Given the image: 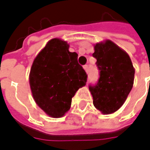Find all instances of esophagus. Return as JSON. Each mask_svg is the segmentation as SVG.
I'll use <instances>...</instances> for the list:
<instances>
[{
    "instance_id": "esophagus-1",
    "label": "esophagus",
    "mask_w": 150,
    "mask_h": 150,
    "mask_svg": "<svg viewBox=\"0 0 150 150\" xmlns=\"http://www.w3.org/2000/svg\"><path fill=\"white\" fill-rule=\"evenodd\" d=\"M83 69H85V71H86V73H88V72H89V67H88V66H87V65H84V66H83Z\"/></svg>"
}]
</instances>
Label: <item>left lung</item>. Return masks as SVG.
Masks as SVG:
<instances>
[{
  "mask_svg": "<svg viewBox=\"0 0 150 150\" xmlns=\"http://www.w3.org/2000/svg\"><path fill=\"white\" fill-rule=\"evenodd\" d=\"M92 55L100 70L98 82L89 86L93 104L102 113L110 114L122 107L132 91L135 69L127 53L110 40L97 43Z\"/></svg>",
  "mask_w": 150,
  "mask_h": 150,
  "instance_id": "8db88e82",
  "label": "left lung"
}]
</instances>
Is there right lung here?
I'll return each mask as SVG.
<instances>
[{
    "label": "right lung",
    "mask_w": 150,
    "mask_h": 150,
    "mask_svg": "<svg viewBox=\"0 0 150 150\" xmlns=\"http://www.w3.org/2000/svg\"><path fill=\"white\" fill-rule=\"evenodd\" d=\"M69 45L54 38L35 58L29 83L37 105L50 117H61L71 107L72 98L86 85L87 75Z\"/></svg>",
    "instance_id": "obj_1"
}]
</instances>
